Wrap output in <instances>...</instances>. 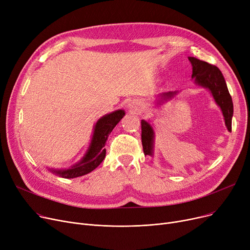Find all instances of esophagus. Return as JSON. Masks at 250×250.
I'll return each instance as SVG.
<instances>
[{
	"mask_svg": "<svg viewBox=\"0 0 250 250\" xmlns=\"http://www.w3.org/2000/svg\"><path fill=\"white\" fill-rule=\"evenodd\" d=\"M128 107L133 112H139L143 108V103L140 100H134L128 104Z\"/></svg>",
	"mask_w": 250,
	"mask_h": 250,
	"instance_id": "34e87169",
	"label": "esophagus"
}]
</instances>
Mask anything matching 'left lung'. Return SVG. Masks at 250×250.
I'll use <instances>...</instances> for the list:
<instances>
[{"label":"left lung","mask_w":250,"mask_h":250,"mask_svg":"<svg viewBox=\"0 0 250 250\" xmlns=\"http://www.w3.org/2000/svg\"><path fill=\"white\" fill-rule=\"evenodd\" d=\"M189 62L192 65L191 78H195V82L199 85L208 88L222 109L226 126L229 132L232 129V116H233V102L231 95L228 91L225 79L223 77L221 71L214 64L207 62L189 57ZM175 94V92H168L161 96L163 98H170ZM142 127V145L144 154L152 155L153 152V139L154 132L152 126L144 120L141 122Z\"/></svg>","instance_id":"1"}]
</instances>
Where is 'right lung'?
I'll return each mask as SVG.
<instances>
[{"mask_svg":"<svg viewBox=\"0 0 250 250\" xmlns=\"http://www.w3.org/2000/svg\"><path fill=\"white\" fill-rule=\"evenodd\" d=\"M124 115V110H116L101 117L95 125L93 137H92L89 149L83 160L70 169L58 170V171L50 170V171L63 178H74L85 175L94 170L105 158L106 150L104 149V146L108 135L112 132L114 126L120 123Z\"/></svg>","mask_w":250,"mask_h":250,"instance_id":"obj_1","label":"right lung"}]
</instances>
